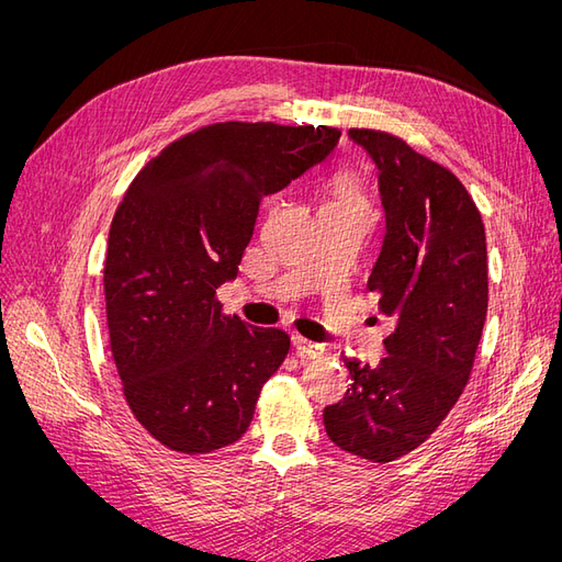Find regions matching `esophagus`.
Returning a JSON list of instances; mask_svg holds the SVG:
<instances>
[{
	"label": "esophagus",
	"instance_id": "34e87169",
	"mask_svg": "<svg viewBox=\"0 0 562 562\" xmlns=\"http://www.w3.org/2000/svg\"><path fill=\"white\" fill-rule=\"evenodd\" d=\"M293 347L297 351V356H302V359H321L323 356V345L318 342H312V339L302 337V335H293Z\"/></svg>",
	"mask_w": 562,
	"mask_h": 562
}]
</instances>
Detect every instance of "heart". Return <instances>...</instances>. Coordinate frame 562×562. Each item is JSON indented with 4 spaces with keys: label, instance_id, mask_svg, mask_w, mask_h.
I'll return each mask as SVG.
<instances>
[{
    "label": "heart",
    "instance_id": "b5f03b06",
    "mask_svg": "<svg viewBox=\"0 0 562 562\" xmlns=\"http://www.w3.org/2000/svg\"><path fill=\"white\" fill-rule=\"evenodd\" d=\"M328 206H342V209H356V211L368 213L370 203H368V194L363 190L361 180L356 178L351 171L337 173L330 182Z\"/></svg>",
    "mask_w": 562,
    "mask_h": 562
}]
</instances>
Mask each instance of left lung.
I'll list each match as a JSON object with an SVG mask.
<instances>
[{
  "label": "left lung",
  "mask_w": 562,
  "mask_h": 562,
  "mask_svg": "<svg viewBox=\"0 0 562 562\" xmlns=\"http://www.w3.org/2000/svg\"><path fill=\"white\" fill-rule=\"evenodd\" d=\"M378 166L386 234L368 288L396 321L375 366L323 411L337 448L394 462L427 440L469 382L487 314L485 227L454 173L384 131L351 128Z\"/></svg>",
  "instance_id": "left-lung-1"
}]
</instances>
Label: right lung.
Returning a JSON list of instances; mask_svg holds the SVG:
<instances>
[{
    "label": "right lung",
    "instance_id": "obj_1",
    "mask_svg": "<svg viewBox=\"0 0 562 562\" xmlns=\"http://www.w3.org/2000/svg\"><path fill=\"white\" fill-rule=\"evenodd\" d=\"M330 126L225 122L187 133L135 176L105 258L110 347L135 419L161 446L206 454L239 440L291 337L225 316L260 201L321 164Z\"/></svg>",
    "mask_w": 562,
    "mask_h": 562
}]
</instances>
